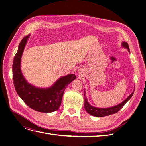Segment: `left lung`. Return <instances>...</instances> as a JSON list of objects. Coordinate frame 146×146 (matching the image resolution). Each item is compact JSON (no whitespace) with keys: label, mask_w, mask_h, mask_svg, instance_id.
<instances>
[{"label":"left lung","mask_w":146,"mask_h":146,"mask_svg":"<svg viewBox=\"0 0 146 146\" xmlns=\"http://www.w3.org/2000/svg\"><path fill=\"white\" fill-rule=\"evenodd\" d=\"M122 47L127 49L128 52L130 53L128 44L126 42H123L122 43ZM134 90H135V88L134 89V91H133V92L125 100H123L122 102H121L120 103H119L116 106H114L110 107H106V108H100V107H94V106L91 105L90 103H89L88 101L87 100V98L85 96V90L84 91V96H85L84 107H85V109L88 114H90V115L94 116H96V117H104V116H107L113 115V114H115V113H116L117 112H118L124 106V105L126 103H127V101L130 100V98L132 97L133 94H134Z\"/></svg>","instance_id":"obj_1"}]
</instances>
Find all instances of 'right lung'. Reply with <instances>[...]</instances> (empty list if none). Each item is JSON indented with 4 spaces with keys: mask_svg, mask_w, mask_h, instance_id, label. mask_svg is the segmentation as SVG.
I'll use <instances>...</instances> for the list:
<instances>
[{
    "mask_svg": "<svg viewBox=\"0 0 146 146\" xmlns=\"http://www.w3.org/2000/svg\"><path fill=\"white\" fill-rule=\"evenodd\" d=\"M30 36L24 37L21 40L14 58L12 64L14 85L19 97L31 109L42 113L54 112L59 109L66 87L76 76L74 74H68L60 77L48 88H38L29 84L22 73L21 62Z\"/></svg>",
    "mask_w": 146,
    "mask_h": 146,
    "instance_id": "add662e5",
    "label": "right lung"
}]
</instances>
